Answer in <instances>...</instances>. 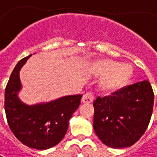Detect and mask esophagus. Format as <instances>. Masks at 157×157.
<instances>
[{"mask_svg":"<svg viewBox=\"0 0 157 157\" xmlns=\"http://www.w3.org/2000/svg\"><path fill=\"white\" fill-rule=\"evenodd\" d=\"M94 100V95L91 92L85 93L82 97V102L84 103H90Z\"/></svg>","mask_w":157,"mask_h":157,"instance_id":"1","label":"esophagus"}]
</instances>
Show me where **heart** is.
Instances as JSON below:
<instances>
[{
  "label": "heart",
  "mask_w": 157,
  "mask_h": 157,
  "mask_svg": "<svg viewBox=\"0 0 157 157\" xmlns=\"http://www.w3.org/2000/svg\"><path fill=\"white\" fill-rule=\"evenodd\" d=\"M91 72L94 75L102 77L99 83L100 89L112 93L128 83L132 75V67L129 64H120L109 59H101L93 63Z\"/></svg>",
  "instance_id": "1"
}]
</instances>
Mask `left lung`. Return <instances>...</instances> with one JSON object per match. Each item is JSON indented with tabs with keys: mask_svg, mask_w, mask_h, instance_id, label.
<instances>
[{
	"mask_svg": "<svg viewBox=\"0 0 157 157\" xmlns=\"http://www.w3.org/2000/svg\"><path fill=\"white\" fill-rule=\"evenodd\" d=\"M154 92L147 80L128 85L93 102V128L105 145L132 146L145 132L151 121Z\"/></svg>",
	"mask_w": 157,
	"mask_h": 157,
	"instance_id": "left-lung-1",
	"label": "left lung"
}]
</instances>
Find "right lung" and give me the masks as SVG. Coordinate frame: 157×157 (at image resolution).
I'll list each match as a JSON object with an SVG mask.
<instances>
[{
  "label": "right lung",
  "instance_id": "1",
  "mask_svg": "<svg viewBox=\"0 0 157 157\" xmlns=\"http://www.w3.org/2000/svg\"><path fill=\"white\" fill-rule=\"evenodd\" d=\"M31 56L19 60L12 72L5 90V112L11 131L23 144L36 150H47L64 138L69 120L80 104L82 95L67 96L35 105L20 101L19 71Z\"/></svg>",
  "mask_w": 157,
  "mask_h": 157
}]
</instances>
